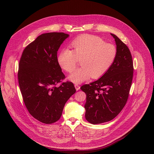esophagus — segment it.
Here are the masks:
<instances>
[{"mask_svg":"<svg viewBox=\"0 0 154 154\" xmlns=\"http://www.w3.org/2000/svg\"><path fill=\"white\" fill-rule=\"evenodd\" d=\"M75 87L76 90H78L80 88V86L78 84H75Z\"/></svg>","mask_w":154,"mask_h":154,"instance_id":"obj_1","label":"esophagus"}]
</instances>
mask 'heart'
<instances>
[{"instance_id": "obj_1", "label": "heart", "mask_w": 154, "mask_h": 154, "mask_svg": "<svg viewBox=\"0 0 154 154\" xmlns=\"http://www.w3.org/2000/svg\"><path fill=\"white\" fill-rule=\"evenodd\" d=\"M73 50L64 48L57 55L60 67L67 72H72L81 60L80 68L69 76L72 82L82 83L90 77L98 79L111 67L116 57V47L98 36L84 35L74 39L70 44Z\"/></svg>"}]
</instances>
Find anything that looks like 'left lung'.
I'll return each mask as SVG.
<instances>
[{"label":"left lung","instance_id":"left-lung-1","mask_svg":"<svg viewBox=\"0 0 154 154\" xmlns=\"http://www.w3.org/2000/svg\"><path fill=\"white\" fill-rule=\"evenodd\" d=\"M116 45V57L109 70L99 79L81 87L87 97L85 117L90 123L112 120L125 106L133 79L132 57L128 46L110 34Z\"/></svg>","mask_w":154,"mask_h":154}]
</instances>
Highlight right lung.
Returning a JSON list of instances; mask_svg holds the SVG:
<instances>
[{"mask_svg": "<svg viewBox=\"0 0 154 154\" xmlns=\"http://www.w3.org/2000/svg\"><path fill=\"white\" fill-rule=\"evenodd\" d=\"M64 33L39 36L23 50L18 70V81L24 104L31 115L45 124L59 119L66 102L76 89L65 79L57 60L60 45L69 37Z\"/></svg>", "mask_w": 154, "mask_h": 154, "instance_id": "add662e5", "label": "right lung"}]
</instances>
